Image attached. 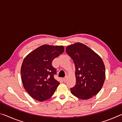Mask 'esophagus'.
<instances>
[{
  "instance_id": "esophagus-1",
  "label": "esophagus",
  "mask_w": 122,
  "mask_h": 122,
  "mask_svg": "<svg viewBox=\"0 0 122 122\" xmlns=\"http://www.w3.org/2000/svg\"><path fill=\"white\" fill-rule=\"evenodd\" d=\"M67 77H64L63 78V82H66L67 81Z\"/></svg>"
}]
</instances>
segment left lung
Here are the masks:
<instances>
[{"label":"left lung","instance_id":"left-lung-1","mask_svg":"<svg viewBox=\"0 0 122 122\" xmlns=\"http://www.w3.org/2000/svg\"><path fill=\"white\" fill-rule=\"evenodd\" d=\"M66 51L75 66L76 84L71 94L81 100H88L98 93L106 78L105 66L97 54L82 43L66 47Z\"/></svg>","mask_w":122,"mask_h":122}]
</instances>
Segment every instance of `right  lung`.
I'll return each mask as SVG.
<instances>
[{"label":"right lung","instance_id":"1","mask_svg":"<svg viewBox=\"0 0 122 122\" xmlns=\"http://www.w3.org/2000/svg\"><path fill=\"white\" fill-rule=\"evenodd\" d=\"M64 51L63 46L44 45L25 57L20 71L22 82L36 100L42 102L51 98L60 84L54 77L56 71L51 63Z\"/></svg>","mask_w":122,"mask_h":122}]
</instances>
